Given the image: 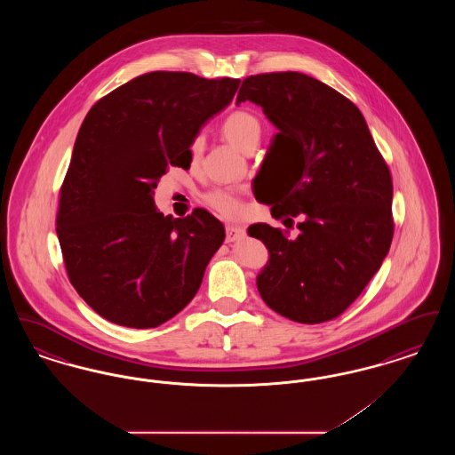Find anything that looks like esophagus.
Listing matches in <instances>:
<instances>
[{"instance_id":"1","label":"esophagus","mask_w":455,"mask_h":455,"mask_svg":"<svg viewBox=\"0 0 455 455\" xmlns=\"http://www.w3.org/2000/svg\"><path fill=\"white\" fill-rule=\"evenodd\" d=\"M225 232H227V242H234V240H238L240 237H243V228H240L237 225H227V228H225Z\"/></svg>"}]
</instances>
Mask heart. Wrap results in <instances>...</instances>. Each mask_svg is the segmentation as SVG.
<instances>
[{
    "label": "heart",
    "mask_w": 455,
    "mask_h": 455,
    "mask_svg": "<svg viewBox=\"0 0 455 455\" xmlns=\"http://www.w3.org/2000/svg\"><path fill=\"white\" fill-rule=\"evenodd\" d=\"M221 134L240 152H245L249 147L258 145L260 138V124L256 116L245 110L232 112L221 124ZM203 150V138H196L191 143V155L197 156ZM206 204L220 217L240 218L243 215V204L235 193L227 189H218L206 196Z\"/></svg>",
    "instance_id": "obj_1"
}]
</instances>
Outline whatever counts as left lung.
Listing matches in <instances>:
<instances>
[{
	"label": "left lung",
	"mask_w": 455,
	"mask_h": 455,
	"mask_svg": "<svg viewBox=\"0 0 455 455\" xmlns=\"http://www.w3.org/2000/svg\"><path fill=\"white\" fill-rule=\"evenodd\" d=\"M259 106L278 130L271 148L297 153L271 213L303 215L299 235L267 223L249 227L269 259L256 278L260 299L283 317L319 324L343 314L389 252L392 180L360 108L297 71L249 76L242 102Z\"/></svg>",
	"instance_id": "left-lung-1"
}]
</instances>
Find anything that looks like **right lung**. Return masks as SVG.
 I'll return each instance as SVG.
<instances>
[{"label":"right lung","instance_id":"right-lung-1","mask_svg":"<svg viewBox=\"0 0 455 455\" xmlns=\"http://www.w3.org/2000/svg\"><path fill=\"white\" fill-rule=\"evenodd\" d=\"M240 80L153 71L88 110L61 188L58 238L69 282L114 324L150 329L195 299L225 228L206 210L164 217L158 179L189 169L191 143Z\"/></svg>","mask_w":455,"mask_h":455}]
</instances>
